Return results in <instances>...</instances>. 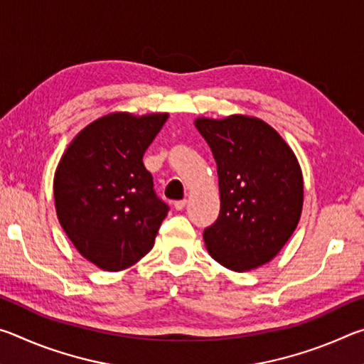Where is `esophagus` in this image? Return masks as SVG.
I'll return each instance as SVG.
<instances>
[{
	"label": "esophagus",
	"instance_id": "obj_1",
	"mask_svg": "<svg viewBox=\"0 0 364 364\" xmlns=\"http://www.w3.org/2000/svg\"><path fill=\"white\" fill-rule=\"evenodd\" d=\"M173 207H175V210H178V212H180V210H183V208L184 207H186V200H175L173 202Z\"/></svg>",
	"mask_w": 364,
	"mask_h": 364
}]
</instances>
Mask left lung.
<instances>
[{
  "mask_svg": "<svg viewBox=\"0 0 364 364\" xmlns=\"http://www.w3.org/2000/svg\"><path fill=\"white\" fill-rule=\"evenodd\" d=\"M217 162L220 215L204 231L208 254L225 268L250 271L279 254L299 225L304 176L281 134L257 117H197Z\"/></svg>",
  "mask_w": 364,
  "mask_h": 364,
  "instance_id": "obj_1",
  "label": "left lung"
}]
</instances>
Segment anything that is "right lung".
Returning a JSON list of instances; mask_svg holds the SVG:
<instances>
[{"mask_svg":"<svg viewBox=\"0 0 364 364\" xmlns=\"http://www.w3.org/2000/svg\"><path fill=\"white\" fill-rule=\"evenodd\" d=\"M167 112H112L86 125L54 173L58 220L78 254L104 271H122L154 247L168 205L154 193L143 156Z\"/></svg>","mask_w":364,"mask_h":364,"instance_id":"1","label":"right lung"}]
</instances>
